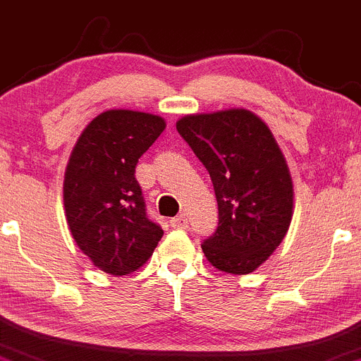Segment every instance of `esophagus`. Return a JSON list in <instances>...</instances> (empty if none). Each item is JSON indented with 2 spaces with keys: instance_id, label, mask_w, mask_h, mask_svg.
I'll return each instance as SVG.
<instances>
[{
  "instance_id": "34e87169",
  "label": "esophagus",
  "mask_w": 361,
  "mask_h": 361,
  "mask_svg": "<svg viewBox=\"0 0 361 361\" xmlns=\"http://www.w3.org/2000/svg\"><path fill=\"white\" fill-rule=\"evenodd\" d=\"M171 226H173V228H187L188 226L187 214H180L176 216V218L171 219Z\"/></svg>"
}]
</instances>
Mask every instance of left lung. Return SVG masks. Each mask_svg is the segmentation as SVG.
<instances>
[{
  "instance_id": "8db88e82",
  "label": "left lung",
  "mask_w": 361,
  "mask_h": 361,
  "mask_svg": "<svg viewBox=\"0 0 361 361\" xmlns=\"http://www.w3.org/2000/svg\"><path fill=\"white\" fill-rule=\"evenodd\" d=\"M176 130L200 159L214 187L219 223L204 240L219 271L247 275L280 245L294 214L286 157L268 124L247 109L188 114Z\"/></svg>"
}]
</instances>
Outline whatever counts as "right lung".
Returning a JSON list of instances; mask_svg holds the SVG:
<instances>
[{"instance_id": "obj_1", "label": "right lung", "mask_w": 361, "mask_h": 361, "mask_svg": "<svg viewBox=\"0 0 361 361\" xmlns=\"http://www.w3.org/2000/svg\"><path fill=\"white\" fill-rule=\"evenodd\" d=\"M166 130L161 116L114 109L75 142L63 178V207L75 245L98 270L130 275L149 261L164 231L147 218L135 178L138 159Z\"/></svg>"}]
</instances>
